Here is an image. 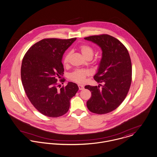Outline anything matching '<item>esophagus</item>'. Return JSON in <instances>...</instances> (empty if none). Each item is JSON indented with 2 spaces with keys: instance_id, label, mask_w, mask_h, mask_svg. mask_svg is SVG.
<instances>
[{
  "instance_id": "1",
  "label": "esophagus",
  "mask_w": 157,
  "mask_h": 157,
  "mask_svg": "<svg viewBox=\"0 0 157 157\" xmlns=\"http://www.w3.org/2000/svg\"><path fill=\"white\" fill-rule=\"evenodd\" d=\"M78 87H79V90H82L84 89V86L82 85H78Z\"/></svg>"
}]
</instances>
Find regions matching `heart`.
<instances>
[{
	"instance_id": "b5f03b06",
	"label": "heart",
	"mask_w": 157,
	"mask_h": 157,
	"mask_svg": "<svg viewBox=\"0 0 157 157\" xmlns=\"http://www.w3.org/2000/svg\"><path fill=\"white\" fill-rule=\"evenodd\" d=\"M79 50L81 51L82 54L85 59L88 57H93L94 55V50L90 46L88 45H82L79 47ZM71 56V52H67L63 57V64L66 65L69 61V59ZM90 72L88 70L84 69H77L75 70L73 72L70 74L69 79L74 82L77 83H83L85 81L86 76H89Z\"/></svg>"
}]
</instances>
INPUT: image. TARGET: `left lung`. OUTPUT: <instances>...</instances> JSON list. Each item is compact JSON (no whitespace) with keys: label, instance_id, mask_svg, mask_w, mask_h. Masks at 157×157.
Segmentation results:
<instances>
[{"label":"left lung","instance_id":"1","mask_svg":"<svg viewBox=\"0 0 157 157\" xmlns=\"http://www.w3.org/2000/svg\"><path fill=\"white\" fill-rule=\"evenodd\" d=\"M84 39L97 44L102 51L94 78L98 83L103 84L101 89L99 85L85 86L91 92L86 106L93 113H107L121 105L129 91L132 76L130 57L125 46L113 36L101 35Z\"/></svg>","mask_w":157,"mask_h":157}]
</instances>
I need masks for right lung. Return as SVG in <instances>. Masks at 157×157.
I'll return each instance as SVG.
<instances>
[{
  "label": "right lung",
  "mask_w": 157,
  "mask_h": 157,
  "mask_svg": "<svg viewBox=\"0 0 157 157\" xmlns=\"http://www.w3.org/2000/svg\"><path fill=\"white\" fill-rule=\"evenodd\" d=\"M76 39H42L29 49L22 61L21 77L25 94L45 116L55 118L67 113L71 99L79 90L72 82L60 88L57 84V78L63 75V54Z\"/></svg>",
  "instance_id": "right-lung-1"
}]
</instances>
